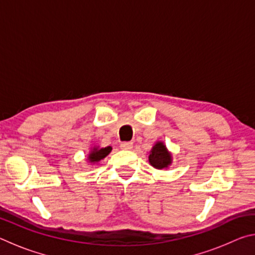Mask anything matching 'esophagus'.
<instances>
[{"instance_id":"34e87169","label":"esophagus","mask_w":255,"mask_h":255,"mask_svg":"<svg viewBox=\"0 0 255 255\" xmlns=\"http://www.w3.org/2000/svg\"><path fill=\"white\" fill-rule=\"evenodd\" d=\"M120 147H122L125 150H130V149H132L133 145H132L131 141H124V143L120 144Z\"/></svg>"}]
</instances>
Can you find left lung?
Here are the masks:
<instances>
[{
	"label": "left lung",
	"instance_id": "left-lung-1",
	"mask_svg": "<svg viewBox=\"0 0 255 255\" xmlns=\"http://www.w3.org/2000/svg\"><path fill=\"white\" fill-rule=\"evenodd\" d=\"M148 162L154 169L165 170L169 169V166L173 162V157L166 145L163 141L158 140L154 144L148 154Z\"/></svg>",
	"mask_w": 255,
	"mask_h": 255
}]
</instances>
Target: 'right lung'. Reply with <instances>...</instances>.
I'll return each instance as SVG.
<instances>
[{
  "mask_svg": "<svg viewBox=\"0 0 255 255\" xmlns=\"http://www.w3.org/2000/svg\"><path fill=\"white\" fill-rule=\"evenodd\" d=\"M112 150L111 146H107V147H100V146H93L90 149L88 154V157H86V162L91 164H98L103 158L107 157L108 155L110 154Z\"/></svg>",
  "mask_w": 255,
  "mask_h": 255,
  "instance_id": "right-lung-1",
  "label": "right lung"
}]
</instances>
